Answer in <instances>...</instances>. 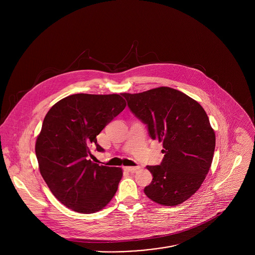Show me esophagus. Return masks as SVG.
<instances>
[{
    "label": "esophagus",
    "instance_id": "1",
    "mask_svg": "<svg viewBox=\"0 0 255 255\" xmlns=\"http://www.w3.org/2000/svg\"><path fill=\"white\" fill-rule=\"evenodd\" d=\"M140 169V167L139 166H136V167H124V170L125 171H127V172H131V173H134V172H136L137 170H139Z\"/></svg>",
    "mask_w": 255,
    "mask_h": 255
}]
</instances>
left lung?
Wrapping results in <instances>:
<instances>
[{
    "mask_svg": "<svg viewBox=\"0 0 255 255\" xmlns=\"http://www.w3.org/2000/svg\"><path fill=\"white\" fill-rule=\"evenodd\" d=\"M122 95L147 125L151 138L164 147L162 163L146 167L153 180L144 193L161 205L181 204L199 189L213 160L216 138L206 112L194 99L166 86Z\"/></svg>",
    "mask_w": 255,
    "mask_h": 255,
    "instance_id": "1",
    "label": "left lung"
}]
</instances>
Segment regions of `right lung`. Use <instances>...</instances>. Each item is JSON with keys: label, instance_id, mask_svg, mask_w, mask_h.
Listing matches in <instances>:
<instances>
[{"label": "right lung", "instance_id": "1", "mask_svg": "<svg viewBox=\"0 0 255 255\" xmlns=\"http://www.w3.org/2000/svg\"><path fill=\"white\" fill-rule=\"evenodd\" d=\"M119 94H73L48 111L35 143L39 171L54 196L75 212L100 211L114 197L122 168L88 160L96 136L126 108Z\"/></svg>", "mask_w": 255, "mask_h": 255}]
</instances>
